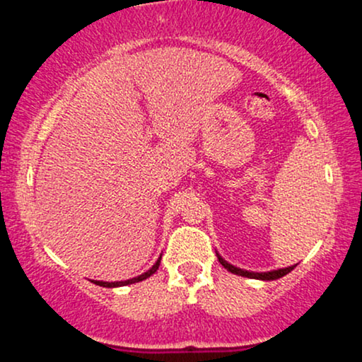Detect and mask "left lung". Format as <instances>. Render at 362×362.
Segmentation results:
<instances>
[{
	"label": "left lung",
	"mask_w": 362,
	"mask_h": 362,
	"mask_svg": "<svg viewBox=\"0 0 362 362\" xmlns=\"http://www.w3.org/2000/svg\"><path fill=\"white\" fill-rule=\"evenodd\" d=\"M216 255H218V260L219 264L223 265L226 271H230L231 274H236V276H243V277H250V279H260V281H276V279H281V277H284L286 274H289L293 271L296 265H291V267H284V269H276V271H267V272H252V271H245V269H240V267H235V265L228 264L226 260L223 259L221 255H219L218 252H216Z\"/></svg>",
	"instance_id": "8db88e82"
}]
</instances>
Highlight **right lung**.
Masks as SVG:
<instances>
[{"label": "right lung", "mask_w": 362, "mask_h": 362, "mask_svg": "<svg viewBox=\"0 0 362 362\" xmlns=\"http://www.w3.org/2000/svg\"><path fill=\"white\" fill-rule=\"evenodd\" d=\"M160 260H161V257H160V259L156 260V264L153 265V267L149 269V271H146L144 274H141V276H138V277H132V279H127V281H117V282H105V281H91V282H95V284H97V286H103V288H119V286L134 284V282L144 281V279H148L149 276H153V274H155V272L158 271V267H160Z\"/></svg>", "instance_id": "1"}]
</instances>
